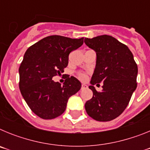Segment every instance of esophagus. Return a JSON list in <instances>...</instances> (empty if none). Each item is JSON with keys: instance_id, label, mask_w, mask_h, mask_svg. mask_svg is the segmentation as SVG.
Returning a JSON list of instances; mask_svg holds the SVG:
<instances>
[{"instance_id": "1", "label": "esophagus", "mask_w": 150, "mask_h": 150, "mask_svg": "<svg viewBox=\"0 0 150 150\" xmlns=\"http://www.w3.org/2000/svg\"><path fill=\"white\" fill-rule=\"evenodd\" d=\"M88 88V86H87V85L82 84V87H81L82 89H85V88Z\"/></svg>"}]
</instances>
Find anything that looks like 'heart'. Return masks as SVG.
I'll list each match as a JSON object with an SVG mask.
<instances>
[{
  "label": "heart",
  "mask_w": 150,
  "mask_h": 150,
  "mask_svg": "<svg viewBox=\"0 0 150 150\" xmlns=\"http://www.w3.org/2000/svg\"><path fill=\"white\" fill-rule=\"evenodd\" d=\"M79 78L82 79H84L85 78H86V75H85L84 74H79Z\"/></svg>",
  "instance_id": "b5f03b06"
}]
</instances>
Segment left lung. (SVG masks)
<instances>
[{
  "instance_id": "1",
  "label": "left lung",
  "mask_w": 150,
  "mask_h": 150,
  "mask_svg": "<svg viewBox=\"0 0 150 150\" xmlns=\"http://www.w3.org/2000/svg\"><path fill=\"white\" fill-rule=\"evenodd\" d=\"M86 46L96 52V64L88 88L93 97L86 103L89 116L100 122L114 120L128 106L137 88L138 69L128 47L110 35L85 38ZM103 83L98 93L93 87Z\"/></svg>"
}]
</instances>
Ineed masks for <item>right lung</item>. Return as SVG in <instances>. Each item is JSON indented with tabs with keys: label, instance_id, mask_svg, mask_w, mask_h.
I'll use <instances>...</instances> for the list:
<instances>
[{
	"label": "right lung",
	"instance_id": "obj_1",
	"mask_svg": "<svg viewBox=\"0 0 150 150\" xmlns=\"http://www.w3.org/2000/svg\"><path fill=\"white\" fill-rule=\"evenodd\" d=\"M83 44V38L72 39L52 35L30 46L18 69L19 89L30 110L43 120H52L66 110L69 98L81 88L74 76L63 86L52 77L64 72L69 54Z\"/></svg>",
	"mask_w": 150,
	"mask_h": 150
}]
</instances>
